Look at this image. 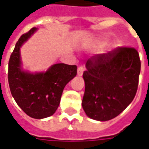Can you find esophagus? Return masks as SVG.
<instances>
[{
	"instance_id": "34e87169",
	"label": "esophagus",
	"mask_w": 149,
	"mask_h": 149,
	"mask_svg": "<svg viewBox=\"0 0 149 149\" xmlns=\"http://www.w3.org/2000/svg\"><path fill=\"white\" fill-rule=\"evenodd\" d=\"M83 72H84V67L83 66H79L77 68V75L78 76H82L83 75Z\"/></svg>"
}]
</instances>
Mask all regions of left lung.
I'll list each match as a JSON object with an SVG mask.
<instances>
[{"label":"left lung","instance_id":"left-lung-1","mask_svg":"<svg viewBox=\"0 0 149 149\" xmlns=\"http://www.w3.org/2000/svg\"><path fill=\"white\" fill-rule=\"evenodd\" d=\"M85 66L83 109L96 120L115 118L129 105L137 91L141 72L137 50L118 47L107 53L93 56Z\"/></svg>","mask_w":149,"mask_h":149}]
</instances>
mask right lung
Here are the masks:
<instances>
[{"label": "right lung", "mask_w": 149, "mask_h": 149, "mask_svg": "<svg viewBox=\"0 0 149 149\" xmlns=\"http://www.w3.org/2000/svg\"><path fill=\"white\" fill-rule=\"evenodd\" d=\"M37 30L23 34L15 45L8 61V80L13 97L28 116L43 119L56 111L65 85L76 77L77 65L56 64L45 72L30 73L21 68L20 49Z\"/></svg>", "instance_id": "add662e5"}]
</instances>
